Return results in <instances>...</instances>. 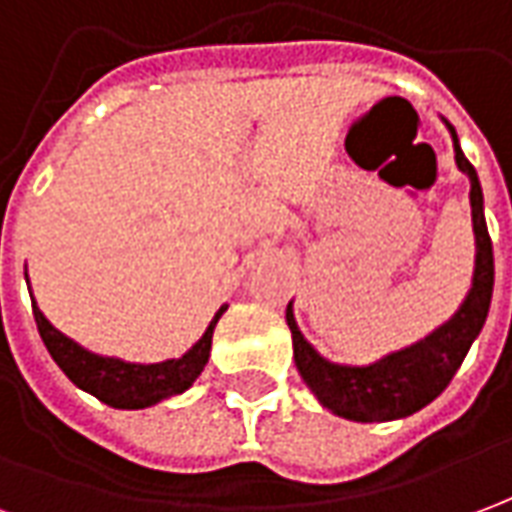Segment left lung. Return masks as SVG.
Wrapping results in <instances>:
<instances>
[{
    "label": "left lung",
    "mask_w": 512,
    "mask_h": 512,
    "mask_svg": "<svg viewBox=\"0 0 512 512\" xmlns=\"http://www.w3.org/2000/svg\"><path fill=\"white\" fill-rule=\"evenodd\" d=\"M447 128L452 134L458 169L466 172V178L472 183L469 202H472L474 246H477L472 288L466 293L461 310L417 345H408L403 351L384 356L376 365L348 367L323 359L304 340L293 318V307H290L293 301L288 304L285 318L293 334L296 367L304 384L312 389V395L321 400V406L334 411L337 417L354 419V422H389V419L408 417L419 408H425L430 400H436L447 389L488 318L491 293H494V249H491V235L485 227L483 189L469 158L463 156L455 128L450 123Z\"/></svg>",
    "instance_id": "left-lung-1"
}]
</instances>
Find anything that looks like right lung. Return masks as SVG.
Segmentation results:
<instances>
[{"label": "right lung", "instance_id": "add662e5", "mask_svg": "<svg viewBox=\"0 0 512 512\" xmlns=\"http://www.w3.org/2000/svg\"><path fill=\"white\" fill-rule=\"evenodd\" d=\"M224 310H227V304L219 307L205 334L180 359H167L158 365H134V362H123L115 356H98L79 343H73L71 337H65L60 329H54L46 321V315L32 301L35 323H38V332L49 348L51 359L79 389L90 392L112 408H147L167 400V397L186 392L197 381L202 367L208 365L213 329H216Z\"/></svg>", "mask_w": 512, "mask_h": 512}]
</instances>
